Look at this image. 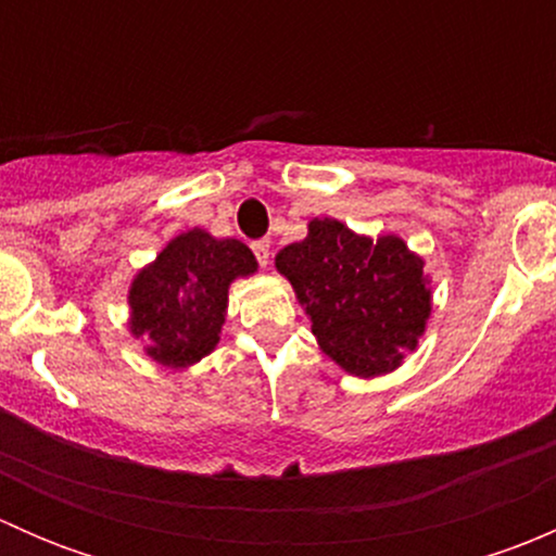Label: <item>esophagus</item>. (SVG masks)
<instances>
[{
	"instance_id": "obj_1",
	"label": "esophagus",
	"mask_w": 556,
	"mask_h": 556,
	"mask_svg": "<svg viewBox=\"0 0 556 556\" xmlns=\"http://www.w3.org/2000/svg\"><path fill=\"white\" fill-rule=\"evenodd\" d=\"M252 252H255L261 266H268V261H271V242L268 239H257V242H252Z\"/></svg>"
}]
</instances>
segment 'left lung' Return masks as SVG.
<instances>
[{"mask_svg": "<svg viewBox=\"0 0 556 556\" xmlns=\"http://www.w3.org/2000/svg\"><path fill=\"white\" fill-rule=\"evenodd\" d=\"M422 266L403 239L374 242L330 217L277 255L323 352L355 377L392 371L417 346L430 317Z\"/></svg>", "mask_w": 556, "mask_h": 556, "instance_id": "1", "label": "left lung"}]
</instances>
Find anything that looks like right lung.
Returning <instances> with one entry per match:
<instances>
[{
  "label": "right lung",
  "instance_id": "add662e5",
  "mask_svg": "<svg viewBox=\"0 0 556 556\" xmlns=\"http://www.w3.org/2000/svg\"><path fill=\"white\" fill-rule=\"evenodd\" d=\"M255 268L239 239H215L201 228L179 233L131 282L128 328L161 366H193L220 341L228 285Z\"/></svg>",
  "mask_w": 556,
  "mask_h": 556
}]
</instances>
